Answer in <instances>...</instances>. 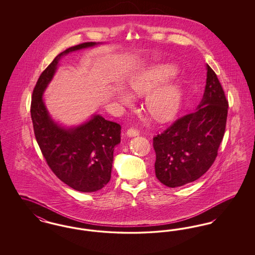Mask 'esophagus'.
Listing matches in <instances>:
<instances>
[{
  "mask_svg": "<svg viewBox=\"0 0 255 255\" xmlns=\"http://www.w3.org/2000/svg\"><path fill=\"white\" fill-rule=\"evenodd\" d=\"M138 133H139V132H138L136 129L130 128V129H128V130H127V132H126V135H127V136H129V137H132V136H136V135H138Z\"/></svg>",
  "mask_w": 255,
  "mask_h": 255,
  "instance_id": "esophagus-1",
  "label": "esophagus"
}]
</instances>
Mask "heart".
Returning a JSON list of instances; mask_svg holds the SVG:
<instances>
[{
    "label": "heart",
    "mask_w": 255,
    "mask_h": 255,
    "mask_svg": "<svg viewBox=\"0 0 255 255\" xmlns=\"http://www.w3.org/2000/svg\"><path fill=\"white\" fill-rule=\"evenodd\" d=\"M177 72L171 64H156L134 74L129 81L132 95L146 97L145 106L148 113L158 122H167L180 109L182 104V87L178 78H172ZM122 105L130 107L132 97L125 93L119 94Z\"/></svg>",
    "instance_id": "1"
}]
</instances>
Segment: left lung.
<instances>
[{"instance_id": "1", "label": "left lung", "mask_w": 255, "mask_h": 255, "mask_svg": "<svg viewBox=\"0 0 255 255\" xmlns=\"http://www.w3.org/2000/svg\"><path fill=\"white\" fill-rule=\"evenodd\" d=\"M206 71L205 93L194 112L153 138L156 177L168 187L202 177L214 162L224 137L229 102L216 73L207 64Z\"/></svg>"}]
</instances>
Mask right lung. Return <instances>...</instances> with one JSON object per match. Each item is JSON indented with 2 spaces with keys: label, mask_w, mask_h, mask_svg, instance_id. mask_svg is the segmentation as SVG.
Masks as SVG:
<instances>
[{
  "label": "right lung",
  "mask_w": 255,
  "mask_h": 255,
  "mask_svg": "<svg viewBox=\"0 0 255 255\" xmlns=\"http://www.w3.org/2000/svg\"><path fill=\"white\" fill-rule=\"evenodd\" d=\"M98 44L83 43L58 54L41 73L32 93L30 107L37 143L49 168L70 187L87 193L97 191L109 182L114 150L121 143L122 127L100 115H94L80 125L64 127L50 117L43 95L63 56Z\"/></svg>",
  "instance_id": "1"
}]
</instances>
